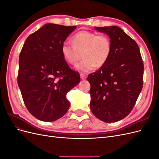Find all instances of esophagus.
Returning <instances> with one entry per match:
<instances>
[{
	"mask_svg": "<svg viewBox=\"0 0 159 159\" xmlns=\"http://www.w3.org/2000/svg\"><path fill=\"white\" fill-rule=\"evenodd\" d=\"M80 78L81 80H85L86 78H87V76H86V75H85L84 74H80Z\"/></svg>",
	"mask_w": 159,
	"mask_h": 159,
	"instance_id": "obj_1",
	"label": "esophagus"
}]
</instances>
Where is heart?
Wrapping results in <instances>:
<instances>
[{
  "label": "heart",
  "mask_w": 159,
  "mask_h": 159,
  "mask_svg": "<svg viewBox=\"0 0 159 159\" xmlns=\"http://www.w3.org/2000/svg\"><path fill=\"white\" fill-rule=\"evenodd\" d=\"M72 44L62 43L61 53L66 62L75 65L80 58L83 60L75 68L81 72H88L96 67L100 68L107 61L111 52V42L105 34H98L89 31L79 32L71 38Z\"/></svg>",
  "instance_id": "obj_1"
}]
</instances>
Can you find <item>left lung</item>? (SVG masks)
I'll return each mask as SVG.
<instances>
[{"label": "left lung", "instance_id": "obj_1", "mask_svg": "<svg viewBox=\"0 0 159 159\" xmlns=\"http://www.w3.org/2000/svg\"><path fill=\"white\" fill-rule=\"evenodd\" d=\"M110 37L111 52L99 70L90 74V109L106 123L116 122L131 113L143 84L144 66L137 42L118 26L95 27Z\"/></svg>", "mask_w": 159, "mask_h": 159}]
</instances>
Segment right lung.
Wrapping results in <instances>:
<instances>
[{"label": "right lung", "instance_id": "add662e5", "mask_svg": "<svg viewBox=\"0 0 159 159\" xmlns=\"http://www.w3.org/2000/svg\"><path fill=\"white\" fill-rule=\"evenodd\" d=\"M76 26L46 24L27 38L19 56L18 85L34 117L52 122L70 107L68 91L80 81L64 59L61 46Z\"/></svg>", "mask_w": 159, "mask_h": 159}]
</instances>
